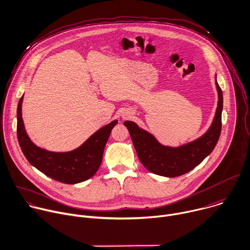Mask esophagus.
<instances>
[{"label":"esophagus","mask_w":250,"mask_h":250,"mask_svg":"<svg viewBox=\"0 0 250 250\" xmlns=\"http://www.w3.org/2000/svg\"><path fill=\"white\" fill-rule=\"evenodd\" d=\"M122 116H123V118H128V117H129V116H131V115H130L129 113H124Z\"/></svg>","instance_id":"obj_1"}]
</instances>
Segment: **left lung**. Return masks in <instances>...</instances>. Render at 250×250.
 <instances>
[{"label":"left lung","mask_w":250,"mask_h":250,"mask_svg":"<svg viewBox=\"0 0 250 250\" xmlns=\"http://www.w3.org/2000/svg\"><path fill=\"white\" fill-rule=\"evenodd\" d=\"M215 83L218 92V106L214 119L208 130L199 138L178 146H165L156 137L133 121H125L138 158L142 165L155 174L166 177H176L187 173L200 165L215 148L222 130L223 91Z\"/></svg>","instance_id":"left-lung-1"}]
</instances>
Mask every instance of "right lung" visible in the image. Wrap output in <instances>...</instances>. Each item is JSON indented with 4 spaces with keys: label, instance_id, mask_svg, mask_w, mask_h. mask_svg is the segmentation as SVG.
<instances>
[{
    "label": "right lung",
    "instance_id": "obj_1",
    "mask_svg": "<svg viewBox=\"0 0 250 250\" xmlns=\"http://www.w3.org/2000/svg\"><path fill=\"white\" fill-rule=\"evenodd\" d=\"M22 101L23 95L18 104L17 133L21 151L29 164L48 177L66 184L80 183L92 177L101 167L105 145L118 121L113 120L98 129L72 151L52 152L36 146L27 135L22 120Z\"/></svg>",
    "mask_w": 250,
    "mask_h": 250
}]
</instances>
